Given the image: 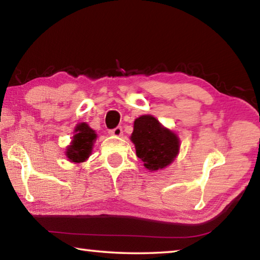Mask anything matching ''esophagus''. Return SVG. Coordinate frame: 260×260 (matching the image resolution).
Returning a JSON list of instances; mask_svg holds the SVG:
<instances>
[{
    "mask_svg": "<svg viewBox=\"0 0 260 260\" xmlns=\"http://www.w3.org/2000/svg\"><path fill=\"white\" fill-rule=\"evenodd\" d=\"M109 134L110 135H113V136H115V137H121L122 136V134H123V131H122V126H116V127H114V129H112V130H109Z\"/></svg>",
    "mask_w": 260,
    "mask_h": 260,
    "instance_id": "34e87169",
    "label": "esophagus"
}]
</instances>
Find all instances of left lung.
Masks as SVG:
<instances>
[{
	"mask_svg": "<svg viewBox=\"0 0 260 260\" xmlns=\"http://www.w3.org/2000/svg\"><path fill=\"white\" fill-rule=\"evenodd\" d=\"M131 140L137 156L150 170L167 167L180 150L177 136L161 126L159 121L151 115H143L135 121Z\"/></svg>",
	"mask_w": 260,
	"mask_h": 260,
	"instance_id": "8db88e82",
	"label": "left lung"
}]
</instances>
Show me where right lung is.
Wrapping results in <instances>:
<instances>
[{
  "mask_svg": "<svg viewBox=\"0 0 260 260\" xmlns=\"http://www.w3.org/2000/svg\"><path fill=\"white\" fill-rule=\"evenodd\" d=\"M75 131L76 135L74 136L71 145L68 147L67 156L71 162L79 164L86 160L90 155L96 135L86 123H80L76 126Z\"/></svg>",
  "mask_w": 260,
  "mask_h": 260,
  "instance_id": "add662e5",
  "label": "right lung"
}]
</instances>
